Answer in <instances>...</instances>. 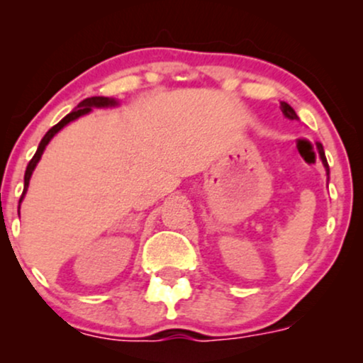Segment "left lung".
<instances>
[{
    "label": "left lung",
    "mask_w": 363,
    "mask_h": 363,
    "mask_svg": "<svg viewBox=\"0 0 363 363\" xmlns=\"http://www.w3.org/2000/svg\"><path fill=\"white\" fill-rule=\"evenodd\" d=\"M281 112H283V116H285L286 119H290V121H297V119H298L297 112H295V111H294V107L289 106V104H286V102H281ZM318 150H319L320 162H323L324 169H326V176H328V181H329V165H328L326 155H324V148H323V145H318Z\"/></svg>",
    "instance_id": "8db88e82"
}]
</instances>
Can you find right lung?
Masks as SVG:
<instances>
[{"label":"right lung","mask_w":363,"mask_h":363,"mask_svg":"<svg viewBox=\"0 0 363 363\" xmlns=\"http://www.w3.org/2000/svg\"><path fill=\"white\" fill-rule=\"evenodd\" d=\"M118 104L119 102L116 101V99H111V97H89V99H85V101H82L80 104H78L77 109H73L68 116H65V118H62L60 123L56 124V126H52L48 133H45L44 138L40 140L39 148H37L35 155L32 157V160L28 162V165H27V170H25L23 193H22V198H20V203H22L23 196H25V193H27V189H28V182H30L32 172H34V170H35L37 164H39V160H40V157H43L45 147H48L49 141L54 138V135H56V133H60L61 129L65 128L66 124L72 123V121L82 118V116H85V114H89V112H91V109H107V107H116V106H118Z\"/></svg>","instance_id":"1"}]
</instances>
